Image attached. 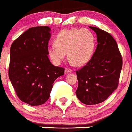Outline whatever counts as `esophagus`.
Here are the masks:
<instances>
[{"mask_svg": "<svg viewBox=\"0 0 132 132\" xmlns=\"http://www.w3.org/2000/svg\"><path fill=\"white\" fill-rule=\"evenodd\" d=\"M72 72V70L71 69H69V68H65V74H68V73H71Z\"/></svg>", "mask_w": 132, "mask_h": 132, "instance_id": "34e87169", "label": "esophagus"}]
</instances>
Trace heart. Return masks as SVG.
I'll list each match as a JSON object with an SVG mask.
<instances>
[{"mask_svg":"<svg viewBox=\"0 0 132 132\" xmlns=\"http://www.w3.org/2000/svg\"><path fill=\"white\" fill-rule=\"evenodd\" d=\"M96 47V38L85 28L63 30L56 36L54 44L47 49V55L54 65H59L67 57L73 64L81 67L90 60Z\"/></svg>","mask_w":132,"mask_h":132,"instance_id":"1","label":"heart"}]
</instances>
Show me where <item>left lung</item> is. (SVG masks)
Here are the masks:
<instances>
[{"instance_id": "left-lung-1", "label": "left lung", "mask_w": 132, "mask_h": 132, "mask_svg": "<svg viewBox=\"0 0 132 132\" xmlns=\"http://www.w3.org/2000/svg\"><path fill=\"white\" fill-rule=\"evenodd\" d=\"M97 37L98 45L90 60L77 71L76 95L82 103H101L117 88L122 59L117 43L111 35L98 28L89 26Z\"/></svg>"}]
</instances>
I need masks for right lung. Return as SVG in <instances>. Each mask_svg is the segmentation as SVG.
<instances>
[{"label":"right lung","instance_id":"right-lung-1","mask_svg":"<svg viewBox=\"0 0 132 132\" xmlns=\"http://www.w3.org/2000/svg\"><path fill=\"white\" fill-rule=\"evenodd\" d=\"M50 31L48 26L29 28L10 47L9 79L18 98L30 106L45 103L55 79L64 75L65 69L49 59Z\"/></svg>","mask_w":132,"mask_h":132}]
</instances>
